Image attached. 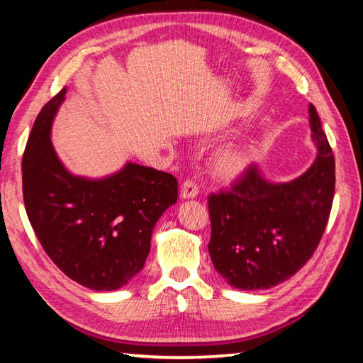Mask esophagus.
<instances>
[{"instance_id":"obj_1","label":"esophagus","mask_w":363,"mask_h":363,"mask_svg":"<svg viewBox=\"0 0 363 363\" xmlns=\"http://www.w3.org/2000/svg\"><path fill=\"white\" fill-rule=\"evenodd\" d=\"M196 195H199V186H196L195 181H192V179L184 181L182 187H181L182 199H195Z\"/></svg>"}]
</instances>
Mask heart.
<instances>
[{
    "label": "heart",
    "instance_id": "heart-1",
    "mask_svg": "<svg viewBox=\"0 0 363 363\" xmlns=\"http://www.w3.org/2000/svg\"><path fill=\"white\" fill-rule=\"evenodd\" d=\"M251 162V152L248 145L229 144L219 149L211 160L213 174L218 179L233 181L243 174Z\"/></svg>",
    "mask_w": 363,
    "mask_h": 363
}]
</instances>
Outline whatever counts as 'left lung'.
Instances as JSON below:
<instances>
[{"mask_svg":"<svg viewBox=\"0 0 363 363\" xmlns=\"http://www.w3.org/2000/svg\"><path fill=\"white\" fill-rule=\"evenodd\" d=\"M317 158L290 182L264 179L256 164L229 190L208 196L214 269L238 290H266L293 277L317 250L335 195V157L309 106Z\"/></svg>","mask_w":363,"mask_h":363,"instance_id":"1","label":"left lung"}]
</instances>
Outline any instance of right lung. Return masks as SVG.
Listing matches in <instances>:
<instances>
[{
  "mask_svg": "<svg viewBox=\"0 0 363 363\" xmlns=\"http://www.w3.org/2000/svg\"><path fill=\"white\" fill-rule=\"evenodd\" d=\"M67 88L41 108L22 158V190L43 250L77 284L97 291L126 285L144 267L152 230L177 201L173 174L136 163L102 179L73 176L51 143Z\"/></svg>",
  "mask_w": 363,
  "mask_h": 363,
  "instance_id": "right-lung-1",
  "label": "right lung"
}]
</instances>
